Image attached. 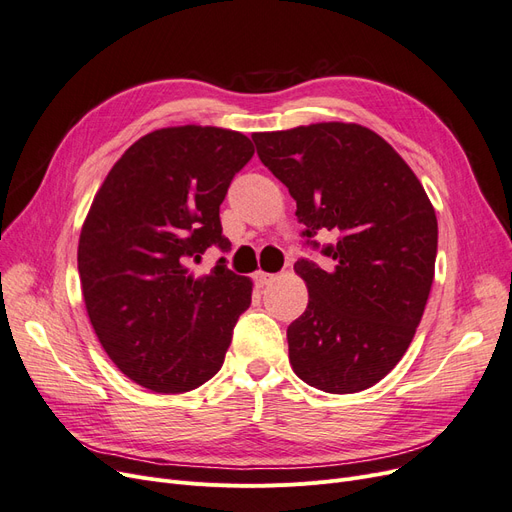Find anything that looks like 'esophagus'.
Here are the masks:
<instances>
[{"instance_id":"1","label":"esophagus","mask_w":512,"mask_h":512,"mask_svg":"<svg viewBox=\"0 0 512 512\" xmlns=\"http://www.w3.org/2000/svg\"><path fill=\"white\" fill-rule=\"evenodd\" d=\"M254 280H256L258 286H267V284H271L275 280V275L273 273H265V271H258L254 275Z\"/></svg>"}]
</instances>
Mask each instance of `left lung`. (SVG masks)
Here are the masks:
<instances>
[{
	"mask_svg": "<svg viewBox=\"0 0 512 512\" xmlns=\"http://www.w3.org/2000/svg\"><path fill=\"white\" fill-rule=\"evenodd\" d=\"M260 162L297 200L301 235L335 243L324 271L301 258L309 303L288 327L290 365L324 393H359L406 354L423 318L438 252L433 205L404 158L359 123H312L252 136Z\"/></svg>",
	"mask_w": 512,
	"mask_h": 512,
	"instance_id": "obj_1",
	"label": "left lung"
}]
</instances>
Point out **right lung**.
<instances>
[{"instance_id":"right-lung-1","label":"right lung","mask_w":512,"mask_h":512,"mask_svg":"<svg viewBox=\"0 0 512 512\" xmlns=\"http://www.w3.org/2000/svg\"><path fill=\"white\" fill-rule=\"evenodd\" d=\"M252 156L241 132L162 128L123 153L91 203L79 239L91 327L121 374L149 391L185 393L218 374L252 303L250 277L226 258L190 273L211 245L230 250L220 205Z\"/></svg>"}]
</instances>
